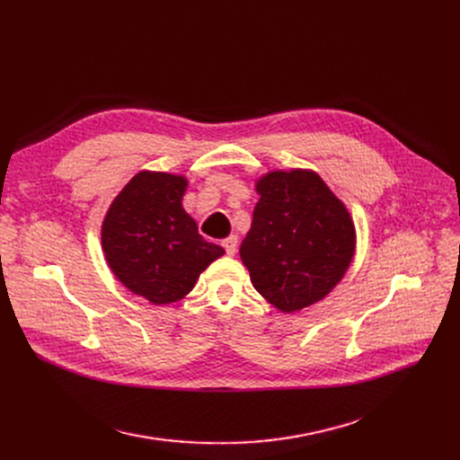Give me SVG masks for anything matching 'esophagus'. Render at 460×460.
<instances>
[{"mask_svg": "<svg viewBox=\"0 0 460 460\" xmlns=\"http://www.w3.org/2000/svg\"><path fill=\"white\" fill-rule=\"evenodd\" d=\"M222 246L226 248V253L227 255H234L236 253V248H238V238H236V234H231V236H227L224 243H222Z\"/></svg>", "mask_w": 460, "mask_h": 460, "instance_id": "esophagus-1", "label": "esophagus"}]
</instances>
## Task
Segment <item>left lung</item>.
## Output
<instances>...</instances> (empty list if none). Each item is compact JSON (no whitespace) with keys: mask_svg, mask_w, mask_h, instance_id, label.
Masks as SVG:
<instances>
[{"mask_svg":"<svg viewBox=\"0 0 460 460\" xmlns=\"http://www.w3.org/2000/svg\"><path fill=\"white\" fill-rule=\"evenodd\" d=\"M261 198L240 246L257 291L291 313L324 298L354 255L345 205L313 172H272L257 182Z\"/></svg>","mask_w":460,"mask_h":460,"instance_id":"left-lung-1","label":"left lung"}]
</instances>
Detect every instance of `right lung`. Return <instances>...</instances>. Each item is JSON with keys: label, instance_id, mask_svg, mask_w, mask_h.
<instances>
[{"label": "right lung", "instance_id": "obj_1", "mask_svg": "<svg viewBox=\"0 0 460 460\" xmlns=\"http://www.w3.org/2000/svg\"><path fill=\"white\" fill-rule=\"evenodd\" d=\"M186 184L184 177L141 172L113 199L102 224L110 269L156 305L184 298L208 264L224 255L184 212Z\"/></svg>", "mask_w": 460, "mask_h": 460}]
</instances>
